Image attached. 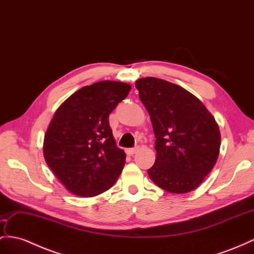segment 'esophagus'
I'll use <instances>...</instances> for the list:
<instances>
[{
    "label": "esophagus",
    "instance_id": "obj_1",
    "mask_svg": "<svg viewBox=\"0 0 254 254\" xmlns=\"http://www.w3.org/2000/svg\"><path fill=\"white\" fill-rule=\"evenodd\" d=\"M138 150H139V147H135V148L127 149V153L128 155H133V154H135L136 152H137Z\"/></svg>",
    "mask_w": 254,
    "mask_h": 254
}]
</instances>
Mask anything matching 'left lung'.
Here are the masks:
<instances>
[{
	"label": "left lung",
	"mask_w": 254,
	"mask_h": 254,
	"mask_svg": "<svg viewBox=\"0 0 254 254\" xmlns=\"http://www.w3.org/2000/svg\"><path fill=\"white\" fill-rule=\"evenodd\" d=\"M139 99L150 116L155 162L147 171L167 192L184 194L203 183L217 163L221 134L214 117L196 96L160 78L136 80Z\"/></svg>",
	"instance_id": "8db88e82"
}]
</instances>
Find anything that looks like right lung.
<instances>
[{"instance_id": "add662e5", "label": "right lung", "mask_w": 254, "mask_h": 254, "mask_svg": "<svg viewBox=\"0 0 254 254\" xmlns=\"http://www.w3.org/2000/svg\"><path fill=\"white\" fill-rule=\"evenodd\" d=\"M128 83L103 80L82 87L56 110L44 137L47 165L70 193L92 197L112 188L126 164L108 117L127 96Z\"/></svg>"}]
</instances>
